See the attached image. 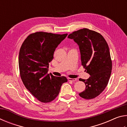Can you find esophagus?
Returning a JSON list of instances; mask_svg holds the SVG:
<instances>
[{"mask_svg":"<svg viewBox=\"0 0 127 127\" xmlns=\"http://www.w3.org/2000/svg\"><path fill=\"white\" fill-rule=\"evenodd\" d=\"M68 80L69 81H72V82H75L77 81V79L76 78H68Z\"/></svg>","mask_w":127,"mask_h":127,"instance_id":"34e87169","label":"esophagus"}]
</instances>
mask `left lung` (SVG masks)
<instances>
[{
    "label": "left lung",
    "instance_id": "obj_1",
    "mask_svg": "<svg viewBox=\"0 0 127 127\" xmlns=\"http://www.w3.org/2000/svg\"><path fill=\"white\" fill-rule=\"evenodd\" d=\"M68 37L78 44L82 65L90 75L87 79H79L86 85L79 95L87 100L95 98L105 90L110 77L112 61L108 45L100 33L88 29L74 31Z\"/></svg>",
    "mask_w": 127,
    "mask_h": 127
}]
</instances>
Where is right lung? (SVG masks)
I'll return each instance as SVG.
<instances>
[{
  "label": "right lung",
  "instance_id": "right-lung-1",
  "mask_svg": "<svg viewBox=\"0 0 127 127\" xmlns=\"http://www.w3.org/2000/svg\"><path fill=\"white\" fill-rule=\"evenodd\" d=\"M68 34L37 32L30 34L20 48L18 64L20 76L26 88L40 101L47 103L57 97L65 77L48 74L54 53Z\"/></svg>",
  "mask_w": 127,
  "mask_h": 127
}]
</instances>
